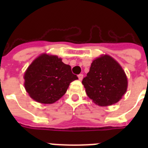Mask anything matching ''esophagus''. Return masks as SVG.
Masks as SVG:
<instances>
[{
	"label": "esophagus",
	"mask_w": 148,
	"mask_h": 148,
	"mask_svg": "<svg viewBox=\"0 0 148 148\" xmlns=\"http://www.w3.org/2000/svg\"><path fill=\"white\" fill-rule=\"evenodd\" d=\"M78 79H79L80 81H82V79H83L84 75H83V74H79V75H78Z\"/></svg>",
	"instance_id": "esophagus-1"
}]
</instances>
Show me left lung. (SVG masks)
Segmentation results:
<instances>
[{"mask_svg": "<svg viewBox=\"0 0 148 148\" xmlns=\"http://www.w3.org/2000/svg\"><path fill=\"white\" fill-rule=\"evenodd\" d=\"M82 84L88 97L101 107L118 102L127 89L125 71L116 60L108 55L92 61Z\"/></svg>", "mask_w": 148, "mask_h": 148, "instance_id": "left-lung-1", "label": "left lung"}]
</instances>
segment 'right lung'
<instances>
[{"label": "right lung", "instance_id": "right-lung-1", "mask_svg": "<svg viewBox=\"0 0 148 148\" xmlns=\"http://www.w3.org/2000/svg\"><path fill=\"white\" fill-rule=\"evenodd\" d=\"M24 87L33 100L53 104L66 92L70 84L78 79L71 66L56 56L42 54L35 58L24 74Z\"/></svg>", "mask_w": 148, "mask_h": 148}]
</instances>
